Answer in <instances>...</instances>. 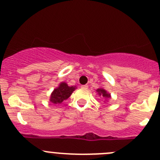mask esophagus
Returning a JSON list of instances; mask_svg holds the SVG:
<instances>
[{
    "mask_svg": "<svg viewBox=\"0 0 160 160\" xmlns=\"http://www.w3.org/2000/svg\"><path fill=\"white\" fill-rule=\"evenodd\" d=\"M81 88L87 89H88V86H87V85H82Z\"/></svg>",
    "mask_w": 160,
    "mask_h": 160,
    "instance_id": "1",
    "label": "esophagus"
}]
</instances>
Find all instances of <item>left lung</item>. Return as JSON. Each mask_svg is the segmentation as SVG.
<instances>
[{"mask_svg":"<svg viewBox=\"0 0 160 160\" xmlns=\"http://www.w3.org/2000/svg\"><path fill=\"white\" fill-rule=\"evenodd\" d=\"M96 92H98L99 96H102L103 98H106V99H109L111 97L110 94L108 92H107L106 90H105L104 89L102 88H99L96 89Z\"/></svg>","mask_w":160,"mask_h":160,"instance_id":"obj_1","label":"left lung"}]
</instances>
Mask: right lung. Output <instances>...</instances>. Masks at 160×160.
<instances>
[{
    "label": "right lung",
    "instance_id": "1",
    "mask_svg": "<svg viewBox=\"0 0 160 160\" xmlns=\"http://www.w3.org/2000/svg\"><path fill=\"white\" fill-rule=\"evenodd\" d=\"M75 89L76 87H69L66 83L62 82L51 94L50 102L53 104H61L63 101L71 96Z\"/></svg>",
    "mask_w": 160,
    "mask_h": 160
}]
</instances>
